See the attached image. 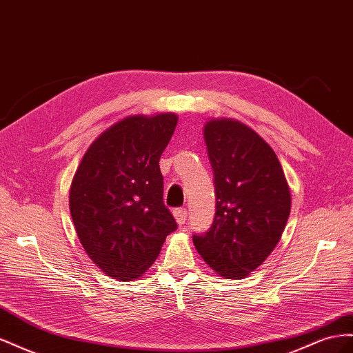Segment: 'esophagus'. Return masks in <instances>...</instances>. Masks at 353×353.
<instances>
[{
  "mask_svg": "<svg viewBox=\"0 0 353 353\" xmlns=\"http://www.w3.org/2000/svg\"><path fill=\"white\" fill-rule=\"evenodd\" d=\"M187 215H188L187 209L179 208V209H175V210H174V218H175L178 225H184L185 221H187Z\"/></svg>",
  "mask_w": 353,
  "mask_h": 353,
  "instance_id": "34e87169",
  "label": "esophagus"
}]
</instances>
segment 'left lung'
Here are the masks:
<instances>
[{"mask_svg":"<svg viewBox=\"0 0 353 353\" xmlns=\"http://www.w3.org/2000/svg\"><path fill=\"white\" fill-rule=\"evenodd\" d=\"M213 169L216 212L199 254L227 280L245 279L279 244L292 194L279 157L263 138L236 119H210L203 128Z\"/></svg>","mask_w":353,"mask_h":353,"instance_id":"8db88e82","label":"left lung"}]
</instances>
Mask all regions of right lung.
<instances>
[{
	"mask_svg": "<svg viewBox=\"0 0 353 353\" xmlns=\"http://www.w3.org/2000/svg\"><path fill=\"white\" fill-rule=\"evenodd\" d=\"M176 123L170 112L126 116L95 138L73 175L74 230L90 259L112 279L143 276L176 230L159 168Z\"/></svg>",
	"mask_w": 353,
	"mask_h": 353,
	"instance_id": "add662e5",
	"label": "right lung"
}]
</instances>
